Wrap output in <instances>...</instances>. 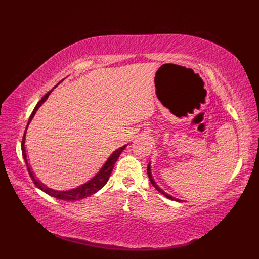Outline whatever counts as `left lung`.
Instances as JSON below:
<instances>
[{
	"label": "left lung",
	"instance_id": "1",
	"mask_svg": "<svg viewBox=\"0 0 259 259\" xmlns=\"http://www.w3.org/2000/svg\"><path fill=\"white\" fill-rule=\"evenodd\" d=\"M147 173H148V176H149V180H150V183L152 184V186L157 190V191H158L160 194H162V195L166 196L167 198H169V199H171V200H175V201H183V200H181V199H179V198H175V197H173V196L169 195L168 193H166V192L164 191V190L160 189V188L158 187V185H156L155 181H154V180H153V178H152V174H151V162H149V164H148V167H147Z\"/></svg>",
	"mask_w": 259,
	"mask_h": 259
}]
</instances>
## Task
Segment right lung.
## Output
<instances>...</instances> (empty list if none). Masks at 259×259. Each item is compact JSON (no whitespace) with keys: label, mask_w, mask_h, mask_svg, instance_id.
Masks as SVG:
<instances>
[{"label":"right lung","mask_w":259,"mask_h":259,"mask_svg":"<svg viewBox=\"0 0 259 259\" xmlns=\"http://www.w3.org/2000/svg\"><path fill=\"white\" fill-rule=\"evenodd\" d=\"M60 84V83H59ZM58 84V85H59ZM57 85V86H58ZM57 86H54L49 92H47L44 97L42 98V100H40L36 106L34 107L33 111L29 117V120H28V124H27L26 126V129H25V132H24V137H23V140H22V154H23V157H24V160L26 162V166H27V169H28V172H29V175L30 178L32 179L34 185L39 189L42 190L43 192L47 193L48 195L52 196V197H56L58 199H62V200H79V199H83V198H86L88 196H91L92 194L97 193L99 190H101L108 182L109 178H110V174L113 170V167H114V164L116 162L117 158L119 157L120 153L122 152V150L127 147V145H124L122 147L116 149L115 151L112 152V154L108 157V159L105 161V164L102 166V168L100 169V171L95 174L93 178L91 180H89L87 183L80 185V186H77L76 188H73V189H70V190H66V191H59V190H54V189H51V188H48L45 184H43L42 182H40L37 178L36 175L33 173L31 167L29 166V162H28V156H27V151H26V147H25V140H26V133H27V129H28V126L31 122L33 116L35 115L36 111L38 110V108L42 106L48 99V97L50 95V93L52 92V90L56 88Z\"/></svg>","instance_id":"obj_1"}]
</instances>
